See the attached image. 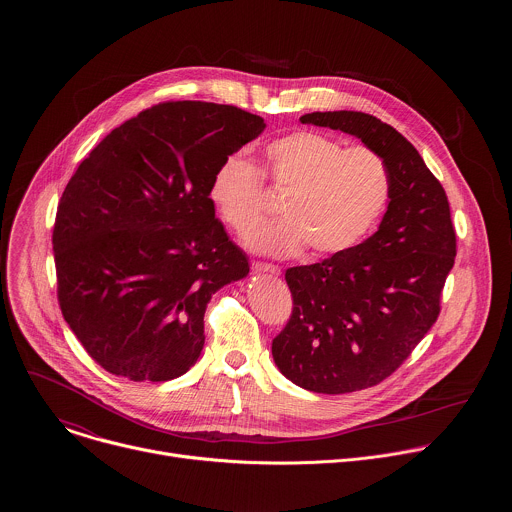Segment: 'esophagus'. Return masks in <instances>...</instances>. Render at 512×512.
<instances>
[{
	"label": "esophagus",
	"instance_id": "esophagus-1",
	"mask_svg": "<svg viewBox=\"0 0 512 512\" xmlns=\"http://www.w3.org/2000/svg\"><path fill=\"white\" fill-rule=\"evenodd\" d=\"M252 270L254 272H266V274H272V276L280 274V268L274 266V264H268V262H252Z\"/></svg>",
	"mask_w": 512,
	"mask_h": 512
}]
</instances>
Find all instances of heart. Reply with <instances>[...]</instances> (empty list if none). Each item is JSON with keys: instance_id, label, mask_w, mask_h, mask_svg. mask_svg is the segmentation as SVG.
Segmentation results:
<instances>
[{"instance_id": "b5f03b06", "label": "heart", "mask_w": 512, "mask_h": 512, "mask_svg": "<svg viewBox=\"0 0 512 512\" xmlns=\"http://www.w3.org/2000/svg\"><path fill=\"white\" fill-rule=\"evenodd\" d=\"M264 155L270 185L286 195V220L250 232L246 244L254 252L293 256L309 246L317 258L341 256L365 240L388 205L390 169L370 147L299 130L270 142ZM209 195L220 219L240 234L268 213L262 173L238 153L222 159Z\"/></svg>"}]
</instances>
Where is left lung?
Masks as SVG:
<instances>
[{
    "label": "left lung",
    "instance_id": "8db88e82",
    "mask_svg": "<svg viewBox=\"0 0 512 512\" xmlns=\"http://www.w3.org/2000/svg\"><path fill=\"white\" fill-rule=\"evenodd\" d=\"M301 124L341 130L378 151L392 179L378 230L353 250L286 270L290 321L272 341L278 368L321 394L370 388L402 365L439 315L455 262L447 195L418 149L365 112H311Z\"/></svg>",
    "mask_w": 512,
    "mask_h": 512
}]
</instances>
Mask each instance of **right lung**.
Wrapping results in <instances>:
<instances>
[{"label":"right lung","mask_w":512,"mask_h":512,"mask_svg":"<svg viewBox=\"0 0 512 512\" xmlns=\"http://www.w3.org/2000/svg\"><path fill=\"white\" fill-rule=\"evenodd\" d=\"M264 128L236 106L161 102L112 130L74 171L53 230L57 297L104 370L165 382L197 363L207 303L250 272L215 219L211 179Z\"/></svg>","instance_id":"right-lung-1"}]
</instances>
